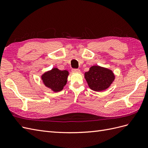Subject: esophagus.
Listing matches in <instances>:
<instances>
[{
  "label": "esophagus",
  "instance_id": "esophagus-1",
  "mask_svg": "<svg viewBox=\"0 0 148 148\" xmlns=\"http://www.w3.org/2000/svg\"><path fill=\"white\" fill-rule=\"evenodd\" d=\"M72 72L73 73H79L80 72V70L79 69H72Z\"/></svg>",
  "mask_w": 148,
  "mask_h": 148
}]
</instances>
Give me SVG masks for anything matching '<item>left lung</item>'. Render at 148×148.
Segmentation results:
<instances>
[{
    "mask_svg": "<svg viewBox=\"0 0 148 148\" xmlns=\"http://www.w3.org/2000/svg\"><path fill=\"white\" fill-rule=\"evenodd\" d=\"M88 86L92 90L100 92L108 88L115 79V75L111 70L99 65L90 67L84 73Z\"/></svg>",
    "mask_w": 148,
    "mask_h": 148,
    "instance_id": "left-lung-1",
    "label": "left lung"
}]
</instances>
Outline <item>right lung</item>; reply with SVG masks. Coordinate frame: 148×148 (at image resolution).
<instances>
[{
	"instance_id": "right-lung-1",
	"label": "right lung",
	"mask_w": 148,
	"mask_h": 148,
	"mask_svg": "<svg viewBox=\"0 0 148 148\" xmlns=\"http://www.w3.org/2000/svg\"><path fill=\"white\" fill-rule=\"evenodd\" d=\"M69 75L67 70H60L57 68L46 71L41 75V79L45 86L53 92H59L64 89Z\"/></svg>"
}]
</instances>
